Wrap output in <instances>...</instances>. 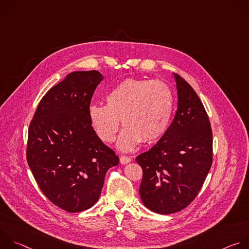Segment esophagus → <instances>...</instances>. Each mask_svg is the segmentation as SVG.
<instances>
[{"mask_svg": "<svg viewBox=\"0 0 249 249\" xmlns=\"http://www.w3.org/2000/svg\"><path fill=\"white\" fill-rule=\"evenodd\" d=\"M130 161H132V158L131 157H127V156H121L120 157V162L123 164H127Z\"/></svg>", "mask_w": 249, "mask_h": 249, "instance_id": "34e87169", "label": "esophagus"}]
</instances>
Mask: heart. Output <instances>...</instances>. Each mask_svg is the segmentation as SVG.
Masks as SVG:
<instances>
[{
  "label": "heart",
  "mask_w": 249,
  "mask_h": 249,
  "mask_svg": "<svg viewBox=\"0 0 249 249\" xmlns=\"http://www.w3.org/2000/svg\"><path fill=\"white\" fill-rule=\"evenodd\" d=\"M105 102L89 106V119L104 143L114 141L121 120L125 126L117 141L121 151H130L142 141L152 144L160 140L173 111L172 92L160 81L125 80L107 92Z\"/></svg>",
  "instance_id": "obj_1"
}]
</instances>
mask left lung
Segmentation results:
<instances>
[{"mask_svg": "<svg viewBox=\"0 0 249 249\" xmlns=\"http://www.w3.org/2000/svg\"><path fill=\"white\" fill-rule=\"evenodd\" d=\"M173 77L178 98L175 116L158 143L136 158L143 168L142 202L161 215L179 212L195 199L213 160V134L204 105L186 81Z\"/></svg>", "mask_w": 249, "mask_h": 249, "instance_id": "8db88e82", "label": "left lung"}]
</instances>
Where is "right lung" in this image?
<instances>
[{
  "label": "right lung",
  "instance_id": "1",
  "mask_svg": "<svg viewBox=\"0 0 249 249\" xmlns=\"http://www.w3.org/2000/svg\"><path fill=\"white\" fill-rule=\"evenodd\" d=\"M102 80L98 71L70 73L42 97L28 129L26 160L34 178L53 204L70 213L92 207L106 172L119 163L89 119Z\"/></svg>",
  "mask_w": 249,
  "mask_h": 249
}]
</instances>
